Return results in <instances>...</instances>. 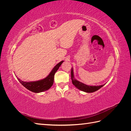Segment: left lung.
<instances>
[{"label":"left lung","mask_w":131,"mask_h":131,"mask_svg":"<svg viewBox=\"0 0 131 131\" xmlns=\"http://www.w3.org/2000/svg\"><path fill=\"white\" fill-rule=\"evenodd\" d=\"M71 79H72V83L73 84L78 88L79 90L81 91H84V92H86L88 93H92L93 92H95L97 90H98L102 87L104 85H100V86H89L85 85L83 83L77 80H75L74 77V73H73V69L72 68V70H71Z\"/></svg>","instance_id":"left-lung-1"}]
</instances>
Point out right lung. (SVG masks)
Returning a JSON list of instances; mask_svg holds the SVG:
<instances>
[{
	"label": "right lung",
	"instance_id": "obj_1",
	"mask_svg": "<svg viewBox=\"0 0 131 131\" xmlns=\"http://www.w3.org/2000/svg\"><path fill=\"white\" fill-rule=\"evenodd\" d=\"M63 62V61H62L58 63L53 68L48 76L42 80L34 82H25L21 81L18 78L17 79L23 86L33 92L39 93L47 91L52 86L53 84L54 74L56 73L59 67H60Z\"/></svg>",
	"mask_w": 131,
	"mask_h": 131
}]
</instances>
